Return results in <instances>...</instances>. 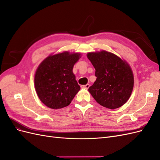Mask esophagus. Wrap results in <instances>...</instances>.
Instances as JSON below:
<instances>
[{"label":"esophagus","mask_w":160,"mask_h":160,"mask_svg":"<svg viewBox=\"0 0 160 160\" xmlns=\"http://www.w3.org/2000/svg\"><path fill=\"white\" fill-rule=\"evenodd\" d=\"M89 84H87L85 85H81V88H84V89H88L89 88Z\"/></svg>","instance_id":"1"}]
</instances>
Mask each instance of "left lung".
<instances>
[{"mask_svg":"<svg viewBox=\"0 0 160 160\" xmlns=\"http://www.w3.org/2000/svg\"><path fill=\"white\" fill-rule=\"evenodd\" d=\"M88 58L95 69L96 81L88 91L103 107L114 109L122 107L129 99L134 77L128 62L106 51L90 52Z\"/></svg>","mask_w":160,"mask_h":160,"instance_id":"left-lung-1","label":"left lung"}]
</instances>
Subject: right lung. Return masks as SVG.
<instances>
[{
  "instance_id": "right-lung-1",
  "label": "right lung",
  "mask_w": 160,
  "mask_h": 160,
  "mask_svg": "<svg viewBox=\"0 0 160 160\" xmlns=\"http://www.w3.org/2000/svg\"><path fill=\"white\" fill-rule=\"evenodd\" d=\"M80 52L63 51L50 55L38 65L35 74V88L41 102L53 109L68 106L80 90L72 72Z\"/></svg>"
}]
</instances>
